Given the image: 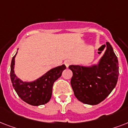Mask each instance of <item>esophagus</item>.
<instances>
[{"label":"esophagus","instance_id":"1","mask_svg":"<svg viewBox=\"0 0 128 128\" xmlns=\"http://www.w3.org/2000/svg\"><path fill=\"white\" fill-rule=\"evenodd\" d=\"M64 64L66 65V66L68 68V66H70V64H71V61L70 60H66L64 61Z\"/></svg>","mask_w":128,"mask_h":128}]
</instances>
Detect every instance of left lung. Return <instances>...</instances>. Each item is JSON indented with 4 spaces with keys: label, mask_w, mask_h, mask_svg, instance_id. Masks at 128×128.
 Masks as SVG:
<instances>
[{
    "label": "left lung",
    "mask_w": 128,
    "mask_h": 128,
    "mask_svg": "<svg viewBox=\"0 0 128 128\" xmlns=\"http://www.w3.org/2000/svg\"><path fill=\"white\" fill-rule=\"evenodd\" d=\"M107 48L98 66L84 67L71 65V86L74 95L82 103L96 105L107 98L115 88L119 76L117 56L112 46Z\"/></svg>",
    "instance_id": "left-lung-1"
}]
</instances>
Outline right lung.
Wrapping results in <instances>:
<instances>
[{"label": "right lung", "mask_w": 128, "mask_h": 128, "mask_svg": "<svg viewBox=\"0 0 128 128\" xmlns=\"http://www.w3.org/2000/svg\"><path fill=\"white\" fill-rule=\"evenodd\" d=\"M16 54L13 56L11 62L10 79L17 94L23 101L30 105H43L48 102L52 96L53 84L61 76L66 66L63 64L51 69L34 82H23L16 77L14 72V58Z\"/></svg>", "instance_id": "1"}]
</instances>
